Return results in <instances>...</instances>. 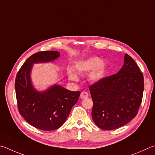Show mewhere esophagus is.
I'll return each instance as SVG.
<instances>
[{
    "instance_id": "obj_1",
    "label": "esophagus",
    "mask_w": 155,
    "mask_h": 155,
    "mask_svg": "<svg viewBox=\"0 0 155 155\" xmlns=\"http://www.w3.org/2000/svg\"><path fill=\"white\" fill-rule=\"evenodd\" d=\"M88 93L86 91L82 92V93H81V94H80V98L82 99H84L88 98Z\"/></svg>"
}]
</instances>
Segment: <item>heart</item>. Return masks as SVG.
Returning <instances> with one entry per match:
<instances>
[{
  "mask_svg": "<svg viewBox=\"0 0 155 155\" xmlns=\"http://www.w3.org/2000/svg\"><path fill=\"white\" fill-rule=\"evenodd\" d=\"M78 73H90L89 79L93 82H99L104 79L106 74L108 62L106 60H101L97 56H92L82 61L77 62L75 65ZM67 75L71 81H78L79 77L77 73L72 69L67 70Z\"/></svg>",
  "mask_w": 155,
  "mask_h": 155,
  "instance_id": "obj_1",
  "label": "heart"
}]
</instances>
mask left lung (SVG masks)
Listing matches in <instances>:
<instances>
[{
  "label": "left lung",
  "mask_w": 155,
  "mask_h": 155,
  "mask_svg": "<svg viewBox=\"0 0 155 155\" xmlns=\"http://www.w3.org/2000/svg\"><path fill=\"white\" fill-rule=\"evenodd\" d=\"M143 77L134 59L126 54L116 74L90 86L93 101L92 118L104 130L124 126L137 115L142 103Z\"/></svg>",
  "instance_id": "left-lung-1"
}]
</instances>
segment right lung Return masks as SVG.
Masks as SVG:
<instances>
[{
	"label": "right lung",
	"instance_id": "obj_1",
	"mask_svg": "<svg viewBox=\"0 0 155 155\" xmlns=\"http://www.w3.org/2000/svg\"><path fill=\"white\" fill-rule=\"evenodd\" d=\"M60 56L57 51H42L32 54L21 66L15 78L19 112L30 124L44 131L61 127L80 95V91H71L56 84L43 91H37L32 84L33 64L53 62Z\"/></svg>",
	"mask_w": 155,
	"mask_h": 155
}]
</instances>
